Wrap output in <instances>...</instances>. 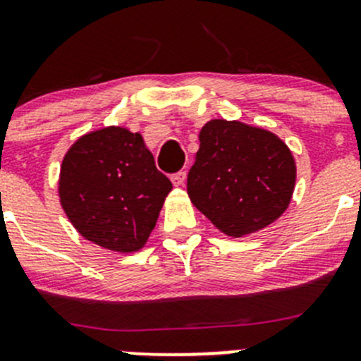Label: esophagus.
Segmentation results:
<instances>
[{"label": "esophagus", "instance_id": "esophagus-1", "mask_svg": "<svg viewBox=\"0 0 361 361\" xmlns=\"http://www.w3.org/2000/svg\"><path fill=\"white\" fill-rule=\"evenodd\" d=\"M185 180H187V173H185V171H180V173H174L173 176H171V181H173L174 187H183Z\"/></svg>", "mask_w": 361, "mask_h": 361}]
</instances>
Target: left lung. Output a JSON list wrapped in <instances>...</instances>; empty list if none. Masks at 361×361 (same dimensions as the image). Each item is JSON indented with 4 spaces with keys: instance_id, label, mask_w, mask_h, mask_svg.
I'll return each mask as SVG.
<instances>
[{
    "instance_id": "obj_1",
    "label": "left lung",
    "mask_w": 361,
    "mask_h": 361,
    "mask_svg": "<svg viewBox=\"0 0 361 361\" xmlns=\"http://www.w3.org/2000/svg\"><path fill=\"white\" fill-rule=\"evenodd\" d=\"M199 141L187 192L218 231L243 238L285 213L297 167L276 134L238 120L214 118L202 127Z\"/></svg>"
}]
</instances>
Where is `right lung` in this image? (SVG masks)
<instances>
[{
  "mask_svg": "<svg viewBox=\"0 0 361 361\" xmlns=\"http://www.w3.org/2000/svg\"><path fill=\"white\" fill-rule=\"evenodd\" d=\"M171 188L141 134L123 127L82 136L61 166V206L73 227L118 253L143 248Z\"/></svg>",
  "mask_w": 361,
  "mask_h": 361,
  "instance_id": "right-lung-1",
  "label": "right lung"
}]
</instances>
